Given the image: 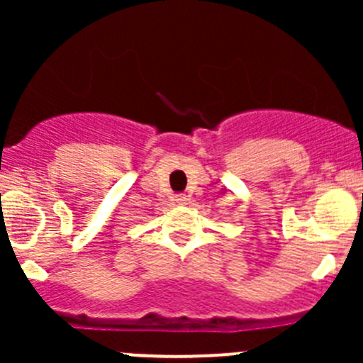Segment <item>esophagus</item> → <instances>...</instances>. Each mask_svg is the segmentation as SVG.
<instances>
[{
  "mask_svg": "<svg viewBox=\"0 0 363 363\" xmlns=\"http://www.w3.org/2000/svg\"><path fill=\"white\" fill-rule=\"evenodd\" d=\"M175 200H177L179 203H186V200H188V199H186V195H182V193H181V195L175 196Z\"/></svg>",
  "mask_w": 363,
  "mask_h": 363,
  "instance_id": "1",
  "label": "esophagus"
}]
</instances>
